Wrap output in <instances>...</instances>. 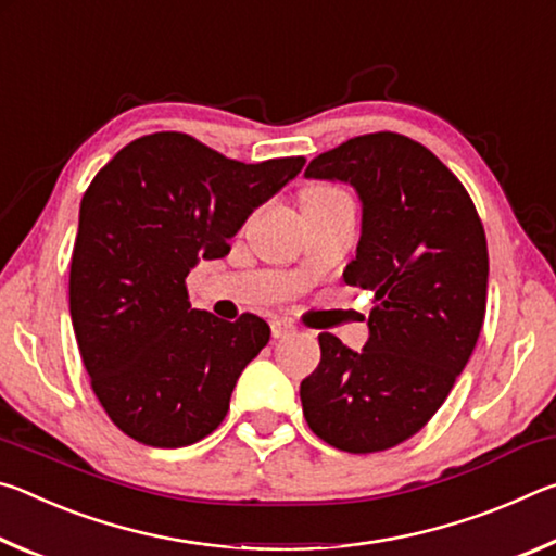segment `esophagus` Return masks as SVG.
I'll return each mask as SVG.
<instances>
[{
  "instance_id": "34e87169",
  "label": "esophagus",
  "mask_w": 556,
  "mask_h": 556,
  "mask_svg": "<svg viewBox=\"0 0 556 556\" xmlns=\"http://www.w3.org/2000/svg\"><path fill=\"white\" fill-rule=\"evenodd\" d=\"M291 333H296L294 324L281 321V318H275V321H271V336H275V338H287Z\"/></svg>"
}]
</instances>
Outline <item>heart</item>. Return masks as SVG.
Instances as JSON below:
<instances>
[{"label":"heart","instance_id":"1","mask_svg":"<svg viewBox=\"0 0 556 556\" xmlns=\"http://www.w3.org/2000/svg\"><path fill=\"white\" fill-rule=\"evenodd\" d=\"M304 195H314V199H333V195H345V193L338 191L333 186H312L306 188Z\"/></svg>","mask_w":556,"mask_h":556}]
</instances>
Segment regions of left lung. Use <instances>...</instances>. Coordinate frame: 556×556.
<instances>
[{"label":"left lung","mask_w":556,"mask_h":556,"mask_svg":"<svg viewBox=\"0 0 556 556\" xmlns=\"http://www.w3.org/2000/svg\"><path fill=\"white\" fill-rule=\"evenodd\" d=\"M351 184L363 232L343 279L375 294L361 353L318 336L321 363L301 382L308 429L348 454H375L425 429L481 336L488 299L483 223L464 184L425 144L372 131L306 166Z\"/></svg>","instance_id":"left-lung-1"}]
</instances>
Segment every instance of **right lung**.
Listing matches in <instances>:
<instances>
[{"mask_svg": "<svg viewBox=\"0 0 556 556\" xmlns=\"http://www.w3.org/2000/svg\"><path fill=\"white\" fill-rule=\"evenodd\" d=\"M304 164H242L184 131H154L92 178L71 257V321L92 392L139 444H195L228 414L269 326L191 308L186 277L201 257L228 255L248 215Z\"/></svg>", "mask_w": 556, "mask_h": 556, "instance_id": "obj_1", "label": "right lung"}]
</instances>
